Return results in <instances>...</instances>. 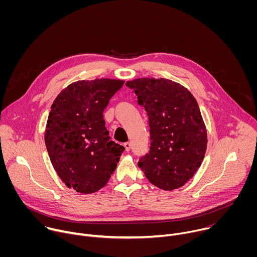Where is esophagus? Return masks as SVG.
<instances>
[{"mask_svg":"<svg viewBox=\"0 0 257 257\" xmlns=\"http://www.w3.org/2000/svg\"><path fill=\"white\" fill-rule=\"evenodd\" d=\"M124 148H125V151H126V152H129V151H130V149H131V144H130V142H126V143H124Z\"/></svg>","mask_w":257,"mask_h":257,"instance_id":"34e87169","label":"esophagus"}]
</instances>
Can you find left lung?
<instances>
[{"mask_svg":"<svg viewBox=\"0 0 257 257\" xmlns=\"http://www.w3.org/2000/svg\"><path fill=\"white\" fill-rule=\"evenodd\" d=\"M149 118L151 148L138 167L160 189L172 191L188 182L202 164L207 133L195 97L165 78L127 81Z\"/></svg>","mask_w":257,"mask_h":257,"instance_id":"left-lung-1","label":"left lung"}]
</instances>
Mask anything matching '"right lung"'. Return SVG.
<instances>
[{"mask_svg": "<svg viewBox=\"0 0 257 257\" xmlns=\"http://www.w3.org/2000/svg\"><path fill=\"white\" fill-rule=\"evenodd\" d=\"M123 84L120 79L79 80L54 100L45 142L52 165L68 188L83 194L96 192L116 170L125 149L111 140L102 113Z\"/></svg>", "mask_w": 257, "mask_h": 257, "instance_id": "obj_1", "label": "right lung"}]
</instances>
